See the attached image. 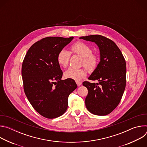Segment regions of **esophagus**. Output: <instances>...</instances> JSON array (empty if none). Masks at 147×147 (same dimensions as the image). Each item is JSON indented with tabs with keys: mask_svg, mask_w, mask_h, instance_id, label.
<instances>
[{
	"mask_svg": "<svg viewBox=\"0 0 147 147\" xmlns=\"http://www.w3.org/2000/svg\"><path fill=\"white\" fill-rule=\"evenodd\" d=\"M76 84H77V85L79 87V86H80L81 85L82 82H81V81H76Z\"/></svg>",
	"mask_w": 147,
	"mask_h": 147,
	"instance_id": "esophagus-1",
	"label": "esophagus"
}]
</instances>
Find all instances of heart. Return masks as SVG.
<instances>
[{
    "label": "heart",
    "instance_id": "heart-1",
    "mask_svg": "<svg viewBox=\"0 0 147 147\" xmlns=\"http://www.w3.org/2000/svg\"><path fill=\"white\" fill-rule=\"evenodd\" d=\"M71 51L73 53L82 57V65L89 71L92 72L96 69L98 63V57L95 54L92 53V49L88 45L82 42H77L71 47ZM70 57V52L65 49H62L57 54V63L60 66L65 67L69 64ZM64 76L66 78L78 81L87 76V71L85 69L70 67L65 71Z\"/></svg>",
    "mask_w": 147,
    "mask_h": 147
}]
</instances>
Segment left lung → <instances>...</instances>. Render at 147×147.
Returning <instances> with one entry per match:
<instances>
[{
    "mask_svg": "<svg viewBox=\"0 0 147 147\" xmlns=\"http://www.w3.org/2000/svg\"><path fill=\"white\" fill-rule=\"evenodd\" d=\"M80 39L95 43L100 52V61L88 77L90 80H98L99 83H82L88 91L85 100L86 108L94 115H107L117 107L125 90V59L116 44L109 38L92 35Z\"/></svg>",
    "mask_w": 147,
    "mask_h": 147,
    "instance_id": "1",
    "label": "left lung"
}]
</instances>
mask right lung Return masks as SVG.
I'll list each match as a JSON object with an SVG mask.
<instances>
[{
  "instance_id": "add662e5",
  "label": "right lung",
  "mask_w": 147,
  "mask_h": 147,
  "mask_svg": "<svg viewBox=\"0 0 147 147\" xmlns=\"http://www.w3.org/2000/svg\"><path fill=\"white\" fill-rule=\"evenodd\" d=\"M74 38L49 36L34 44L23 62L22 75L25 94L34 109L42 116L53 119L63 114L69 95L77 88L74 80H61L57 61L59 52Z\"/></svg>"
}]
</instances>
